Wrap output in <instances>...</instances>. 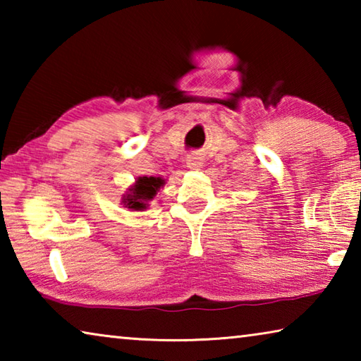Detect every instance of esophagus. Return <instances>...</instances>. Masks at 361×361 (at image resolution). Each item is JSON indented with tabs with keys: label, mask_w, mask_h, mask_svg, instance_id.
Wrapping results in <instances>:
<instances>
[{
	"label": "esophagus",
	"mask_w": 361,
	"mask_h": 361,
	"mask_svg": "<svg viewBox=\"0 0 361 361\" xmlns=\"http://www.w3.org/2000/svg\"><path fill=\"white\" fill-rule=\"evenodd\" d=\"M186 164L189 169H200L202 167V159H200L199 156H188Z\"/></svg>",
	"instance_id": "obj_1"
}]
</instances>
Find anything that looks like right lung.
Here are the masks:
<instances>
[{"instance_id": "obj_1", "label": "right lung", "mask_w": 361, "mask_h": 361, "mask_svg": "<svg viewBox=\"0 0 361 361\" xmlns=\"http://www.w3.org/2000/svg\"><path fill=\"white\" fill-rule=\"evenodd\" d=\"M164 185L166 180H162L161 176H138L135 185L130 186L122 197V204L130 210H145Z\"/></svg>"}]
</instances>
